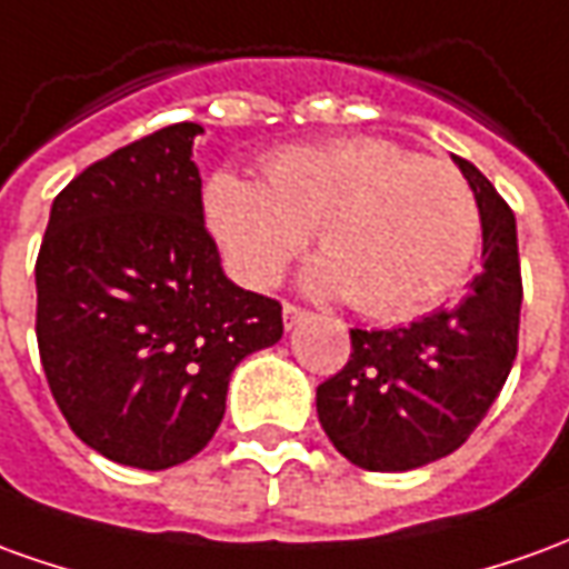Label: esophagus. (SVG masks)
<instances>
[{"mask_svg": "<svg viewBox=\"0 0 569 569\" xmlns=\"http://www.w3.org/2000/svg\"><path fill=\"white\" fill-rule=\"evenodd\" d=\"M301 320H308V311H301V308H296V305H289V301H286V305H283V326H286V329H296Z\"/></svg>", "mask_w": 569, "mask_h": 569, "instance_id": "esophagus-1", "label": "esophagus"}]
</instances>
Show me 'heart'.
<instances>
[{"label": "heart", "instance_id": "heart-1", "mask_svg": "<svg viewBox=\"0 0 569 569\" xmlns=\"http://www.w3.org/2000/svg\"><path fill=\"white\" fill-rule=\"evenodd\" d=\"M206 221L249 286L273 283L317 228L323 256L308 264L305 286L351 296L357 311L381 320L447 296L478 243V206L462 174L381 138L286 147L264 162V184L216 172Z\"/></svg>", "mask_w": 569, "mask_h": 569}]
</instances>
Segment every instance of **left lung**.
<instances>
[{"mask_svg": "<svg viewBox=\"0 0 569 569\" xmlns=\"http://www.w3.org/2000/svg\"><path fill=\"white\" fill-rule=\"evenodd\" d=\"M483 230L480 271L450 311L397 329H351V360L317 388L332 447L367 471H412L462 447L506 385L520 323L518 228L462 157Z\"/></svg>", "mask_w": 569, "mask_h": 569, "instance_id": "1", "label": "left lung"}]
</instances>
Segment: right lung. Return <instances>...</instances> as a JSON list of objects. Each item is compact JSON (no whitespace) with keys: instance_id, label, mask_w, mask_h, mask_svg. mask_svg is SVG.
Segmentation results:
<instances>
[{"instance_id":"right-lung-1","label":"right lung","mask_w":569,"mask_h":569,"mask_svg":"<svg viewBox=\"0 0 569 569\" xmlns=\"http://www.w3.org/2000/svg\"><path fill=\"white\" fill-rule=\"evenodd\" d=\"M197 134L174 122L77 174L36 258V341L63 419L144 471L193 459L224 419L230 372L283 336L280 301L221 271Z\"/></svg>"}]
</instances>
